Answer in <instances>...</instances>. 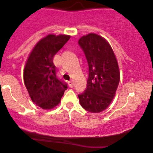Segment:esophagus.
<instances>
[{
    "label": "esophagus",
    "mask_w": 153,
    "mask_h": 153,
    "mask_svg": "<svg viewBox=\"0 0 153 153\" xmlns=\"http://www.w3.org/2000/svg\"><path fill=\"white\" fill-rule=\"evenodd\" d=\"M68 85H69L70 88H73V86H74L73 81H68Z\"/></svg>",
    "instance_id": "34e87169"
}]
</instances>
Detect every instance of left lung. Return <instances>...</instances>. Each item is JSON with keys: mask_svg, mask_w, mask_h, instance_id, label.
Wrapping results in <instances>:
<instances>
[{"mask_svg": "<svg viewBox=\"0 0 153 153\" xmlns=\"http://www.w3.org/2000/svg\"><path fill=\"white\" fill-rule=\"evenodd\" d=\"M78 44L89 66L86 90L78 95L80 104L90 112H101L110 105L119 84L118 61L110 44L100 35H84Z\"/></svg>", "mask_w": 153, "mask_h": 153, "instance_id": "left-lung-1", "label": "left lung"}]
</instances>
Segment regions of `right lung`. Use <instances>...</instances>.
Wrapping results in <instances>:
<instances>
[{
	"mask_svg": "<svg viewBox=\"0 0 153 153\" xmlns=\"http://www.w3.org/2000/svg\"><path fill=\"white\" fill-rule=\"evenodd\" d=\"M70 35L51 34L40 40L30 53L24 68V83L32 102L43 109L59 105L67 85L56 76L53 59Z\"/></svg>",
	"mask_w": 153,
	"mask_h": 153,
	"instance_id": "right-lung-1",
	"label": "right lung"
}]
</instances>
